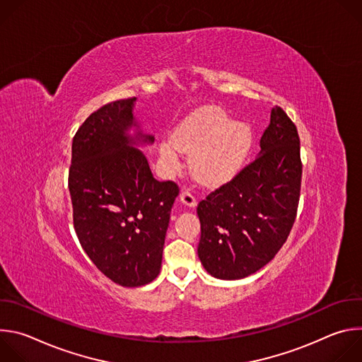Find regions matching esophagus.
I'll use <instances>...</instances> for the list:
<instances>
[{
    "mask_svg": "<svg viewBox=\"0 0 362 362\" xmlns=\"http://www.w3.org/2000/svg\"><path fill=\"white\" fill-rule=\"evenodd\" d=\"M180 202L187 206V208H194L196 203H197V199L194 197V194L190 192V190H183L182 194H180Z\"/></svg>",
    "mask_w": 362,
    "mask_h": 362,
    "instance_id": "34e87169",
    "label": "esophagus"
}]
</instances>
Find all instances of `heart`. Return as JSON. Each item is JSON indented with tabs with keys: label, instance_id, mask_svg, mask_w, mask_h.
<instances>
[{
	"label": "heart",
	"instance_id": "obj_1",
	"mask_svg": "<svg viewBox=\"0 0 362 362\" xmlns=\"http://www.w3.org/2000/svg\"><path fill=\"white\" fill-rule=\"evenodd\" d=\"M253 130L249 123L232 120L221 107H204L183 120L172 141L160 146V156L179 166V151L192 153L193 173L204 183L216 185L230 179L250 151Z\"/></svg>",
	"mask_w": 362,
	"mask_h": 362
}]
</instances>
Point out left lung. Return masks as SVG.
Listing matches in <instances>:
<instances>
[{
  "label": "left lung",
  "mask_w": 362,
  "mask_h": 362,
  "mask_svg": "<svg viewBox=\"0 0 362 362\" xmlns=\"http://www.w3.org/2000/svg\"><path fill=\"white\" fill-rule=\"evenodd\" d=\"M299 136L275 106L257 158L197 204L203 268L218 279L246 278L274 259L296 218Z\"/></svg>",
  "instance_id": "8db88e82"
}]
</instances>
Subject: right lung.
I'll use <instances>...</instances> for the list:
<instances>
[{
    "label": "right lung",
    "mask_w": 362,
    "mask_h": 362,
    "mask_svg": "<svg viewBox=\"0 0 362 362\" xmlns=\"http://www.w3.org/2000/svg\"><path fill=\"white\" fill-rule=\"evenodd\" d=\"M136 97L103 106L77 130L69 189L77 238L98 271L136 288L162 267L176 183L153 177L139 146L151 144L133 109ZM135 129L132 135L129 130Z\"/></svg>",
    "instance_id": "add662e5"
}]
</instances>
